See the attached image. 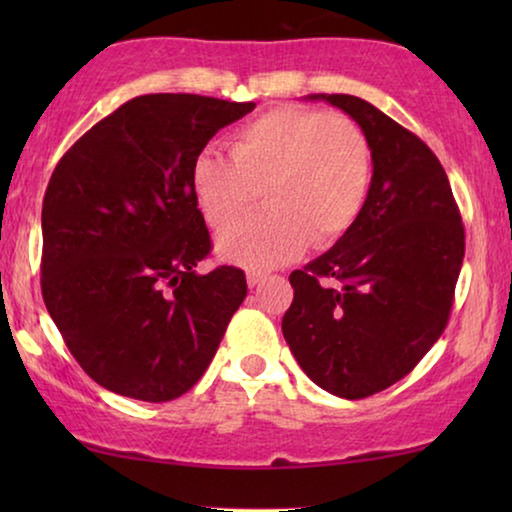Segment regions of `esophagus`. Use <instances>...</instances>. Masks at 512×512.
<instances>
[{
    "label": "esophagus",
    "instance_id": "esophagus-1",
    "mask_svg": "<svg viewBox=\"0 0 512 512\" xmlns=\"http://www.w3.org/2000/svg\"><path fill=\"white\" fill-rule=\"evenodd\" d=\"M265 279V272H258V270H247V284L254 289V286H258Z\"/></svg>",
    "mask_w": 512,
    "mask_h": 512
}]
</instances>
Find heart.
I'll return each mask as SVG.
<instances>
[{
  "mask_svg": "<svg viewBox=\"0 0 512 512\" xmlns=\"http://www.w3.org/2000/svg\"><path fill=\"white\" fill-rule=\"evenodd\" d=\"M228 158L193 160V198L207 226L228 228L261 188L263 209L216 242L223 258L247 268L289 261L305 244L331 247L354 226L373 177V149L354 118L284 104L228 137Z\"/></svg>",
  "mask_w": 512,
  "mask_h": 512,
  "instance_id": "1",
  "label": "heart"
}]
</instances>
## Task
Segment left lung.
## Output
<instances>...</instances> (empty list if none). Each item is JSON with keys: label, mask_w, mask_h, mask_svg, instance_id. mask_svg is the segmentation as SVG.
I'll return each mask as SVG.
<instances>
[{"label": "left lung", "mask_w": 512, "mask_h": 512, "mask_svg": "<svg viewBox=\"0 0 512 512\" xmlns=\"http://www.w3.org/2000/svg\"><path fill=\"white\" fill-rule=\"evenodd\" d=\"M310 100L361 125L373 179L354 226L291 272L282 333L314 384L356 401L403 380L443 335L466 235L443 165L422 139L361 97Z\"/></svg>", "instance_id": "left-lung-1"}]
</instances>
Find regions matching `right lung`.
<instances>
[{
  "mask_svg": "<svg viewBox=\"0 0 512 512\" xmlns=\"http://www.w3.org/2000/svg\"><path fill=\"white\" fill-rule=\"evenodd\" d=\"M254 102L139 95L74 142L41 207V293L79 366L114 394L165 403L212 363L247 296L212 251L191 188L209 139Z\"/></svg>",
  "mask_w": 512,
  "mask_h": 512,
  "instance_id": "obj_1",
  "label": "right lung"
}]
</instances>
